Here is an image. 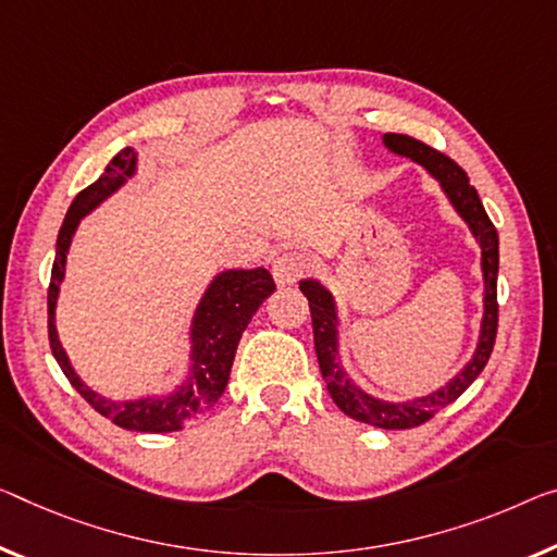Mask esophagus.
Wrapping results in <instances>:
<instances>
[{"label": "esophagus", "mask_w": 557, "mask_h": 557, "mask_svg": "<svg viewBox=\"0 0 557 557\" xmlns=\"http://www.w3.org/2000/svg\"><path fill=\"white\" fill-rule=\"evenodd\" d=\"M311 271V259L301 251H286L273 261V278L278 286H290Z\"/></svg>", "instance_id": "1"}]
</instances>
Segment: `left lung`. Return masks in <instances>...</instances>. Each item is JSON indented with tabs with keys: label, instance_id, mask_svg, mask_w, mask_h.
<instances>
[{
	"label": "left lung",
	"instance_id": "left-lung-1",
	"mask_svg": "<svg viewBox=\"0 0 557 557\" xmlns=\"http://www.w3.org/2000/svg\"><path fill=\"white\" fill-rule=\"evenodd\" d=\"M386 147L396 153L423 164L431 174L438 178L443 191L456 211L468 221L470 231L481 244V267H483V281H485V313L481 326V341H478L475 356L448 386L431 393V396L406 400V404H388V400L368 396L356 383H350L344 373V366L338 361V315L333 296L323 288L319 281H301V290L308 298V308H311L313 319V344L315 356H319L321 375L326 381V388L331 393L333 404H336L346 416L354 421H361L375 428H386V431H404V428L423 425L425 421L450 406L460 393L473 383L487 363L493 354L495 333H498V231H495L493 221L481 203V196L470 186V178L456 161L446 157L443 151H435L428 144L413 139L406 134H386Z\"/></svg>",
	"mask_w": 557,
	"mask_h": 557
}]
</instances>
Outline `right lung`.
<instances>
[{
    "instance_id": "1",
    "label": "right lung",
    "mask_w": 557,
    "mask_h": 557,
    "mask_svg": "<svg viewBox=\"0 0 557 557\" xmlns=\"http://www.w3.org/2000/svg\"><path fill=\"white\" fill-rule=\"evenodd\" d=\"M136 153L134 149H122L114 159L109 161L97 182L89 184L87 189L76 194L70 211H66L64 224L59 228L57 236V256L54 267H51V281L47 290V311H49V346L54 354L59 368H62L66 379H70L76 393L87 400V404L109 418L111 423L126 431H141V433H171L182 431L184 425L207 413L209 408L221 398L231 366H234V356L242 341V333L249 326L251 315L259 311V306L276 290L271 273L267 269L253 271H224L213 278L207 294H203L199 308H196L194 326H191V368L189 379L174 393H164V396L141 398V400H124V404H114L84 386L79 375L72 371L66 354L59 346L57 326H54V306L59 296V284L64 278V263L66 251H70L72 236L76 226H79L82 216L99 207L109 194H114L119 186L126 182V176L134 174Z\"/></svg>"
}]
</instances>
